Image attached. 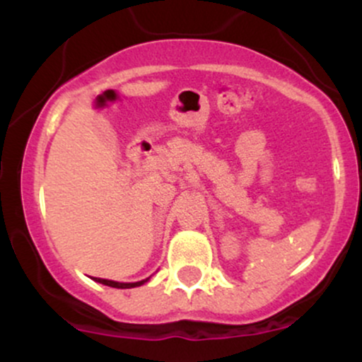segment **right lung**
<instances>
[{
  "instance_id": "obj_1",
  "label": "right lung",
  "mask_w": 362,
  "mask_h": 362,
  "mask_svg": "<svg viewBox=\"0 0 362 362\" xmlns=\"http://www.w3.org/2000/svg\"><path fill=\"white\" fill-rule=\"evenodd\" d=\"M95 281L100 282V284L110 286V288H117V289H129V288H136V286H141L144 281L141 282H115V281H109V279H98V277H93Z\"/></svg>"
}]
</instances>
